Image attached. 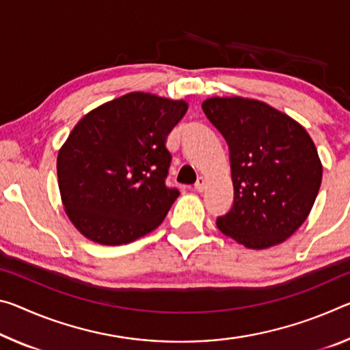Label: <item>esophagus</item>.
Returning <instances> with one entry per match:
<instances>
[{"instance_id": "obj_1", "label": "esophagus", "mask_w": 350, "mask_h": 350, "mask_svg": "<svg viewBox=\"0 0 350 350\" xmlns=\"http://www.w3.org/2000/svg\"><path fill=\"white\" fill-rule=\"evenodd\" d=\"M195 188H196V191H199V193L204 191V188H205V179H204V177H198V182L195 184Z\"/></svg>"}]
</instances>
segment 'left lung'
<instances>
[{"label": "left lung", "mask_w": 350, "mask_h": 350, "mask_svg": "<svg viewBox=\"0 0 350 350\" xmlns=\"http://www.w3.org/2000/svg\"><path fill=\"white\" fill-rule=\"evenodd\" d=\"M202 110L230 149L234 205L216 226L247 249L280 245L308 218L323 180L312 137L258 99L213 96Z\"/></svg>", "instance_id": "left-lung-1"}]
</instances>
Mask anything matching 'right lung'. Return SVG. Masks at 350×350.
<instances>
[{
    "mask_svg": "<svg viewBox=\"0 0 350 350\" xmlns=\"http://www.w3.org/2000/svg\"><path fill=\"white\" fill-rule=\"evenodd\" d=\"M188 103L131 92L79 120L57 154L66 216L90 241L127 245L162 224L179 191L165 185L166 138Z\"/></svg>",
    "mask_w": 350,
    "mask_h": 350,
    "instance_id": "1",
    "label": "right lung"
}]
</instances>
